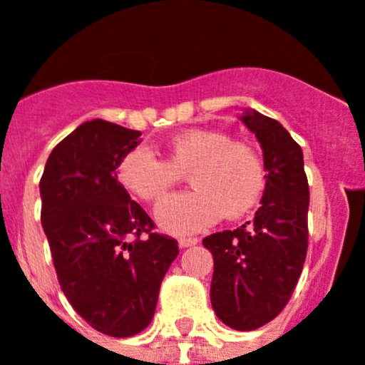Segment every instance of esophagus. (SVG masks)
I'll list each match as a JSON object with an SVG mask.
<instances>
[{"mask_svg": "<svg viewBox=\"0 0 365 365\" xmlns=\"http://www.w3.org/2000/svg\"><path fill=\"white\" fill-rule=\"evenodd\" d=\"M200 240L198 237H180L178 240V245L182 248H189V247H194V245H198Z\"/></svg>", "mask_w": 365, "mask_h": 365, "instance_id": "esophagus-1", "label": "esophagus"}]
</instances>
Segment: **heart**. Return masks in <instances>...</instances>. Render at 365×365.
<instances>
[{"label":"heart","mask_w":365,"mask_h":365,"mask_svg":"<svg viewBox=\"0 0 365 365\" xmlns=\"http://www.w3.org/2000/svg\"><path fill=\"white\" fill-rule=\"evenodd\" d=\"M182 175H189L194 190L173 194L155 210L160 227L171 234L198 232L221 216L241 220L259 205L268 185L263 155L216 129H189L173 136L167 160L138 145L118 163L122 187L148 203L163 198Z\"/></svg>","instance_id":"b5f03b06"}]
</instances>
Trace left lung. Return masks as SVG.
<instances>
[{
  "label": "left lung",
  "mask_w": 365,
  "mask_h": 365,
  "mask_svg": "<svg viewBox=\"0 0 365 365\" xmlns=\"http://www.w3.org/2000/svg\"><path fill=\"white\" fill-rule=\"evenodd\" d=\"M243 124L263 149L268 185L254 220L236 230L210 234V302L217 319L237 331H250L282 312L301 277L308 250L309 187L302 149L270 117L247 110Z\"/></svg>",
  "instance_id": "1"
}]
</instances>
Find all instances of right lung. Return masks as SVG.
<instances>
[{
    "mask_svg": "<svg viewBox=\"0 0 365 365\" xmlns=\"http://www.w3.org/2000/svg\"><path fill=\"white\" fill-rule=\"evenodd\" d=\"M140 131L95 118L50 153L41 176V223L61 290L104 335L133 336L149 326L178 241L120 185L117 169Z\"/></svg>",
    "mask_w": 365,
    "mask_h": 365,
    "instance_id": "obj_1",
    "label": "right lung"
}]
</instances>
